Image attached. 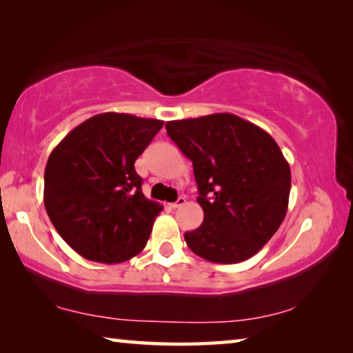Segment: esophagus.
Listing matches in <instances>:
<instances>
[{"mask_svg":"<svg viewBox=\"0 0 353 353\" xmlns=\"http://www.w3.org/2000/svg\"><path fill=\"white\" fill-rule=\"evenodd\" d=\"M185 202H187V199H185L183 196H181V198H179L176 202H171L170 207H171V208H179V207H182V205L185 204Z\"/></svg>","mask_w":353,"mask_h":353,"instance_id":"34e87169","label":"esophagus"}]
</instances>
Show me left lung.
I'll list each match as a JSON object with an SVG mask.
<instances>
[{
    "label": "left lung",
    "instance_id": "8db88e82",
    "mask_svg": "<svg viewBox=\"0 0 353 353\" xmlns=\"http://www.w3.org/2000/svg\"><path fill=\"white\" fill-rule=\"evenodd\" d=\"M166 134L193 163L204 221L185 234L196 255L240 263L271 240L285 219L291 171L272 137L232 113L177 119Z\"/></svg>",
    "mask_w": 353,
    "mask_h": 353
}]
</instances>
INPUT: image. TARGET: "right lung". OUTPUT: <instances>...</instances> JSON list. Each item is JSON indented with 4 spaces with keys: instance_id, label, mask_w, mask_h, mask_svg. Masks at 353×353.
Here are the masks:
<instances>
[{
    "instance_id": "add662e5",
    "label": "right lung",
    "mask_w": 353,
    "mask_h": 353,
    "mask_svg": "<svg viewBox=\"0 0 353 353\" xmlns=\"http://www.w3.org/2000/svg\"><path fill=\"white\" fill-rule=\"evenodd\" d=\"M162 126L160 119L99 113L52 149L45 208L59 235L83 259L112 265L145 249L163 207L145 198L134 163Z\"/></svg>"
}]
</instances>
